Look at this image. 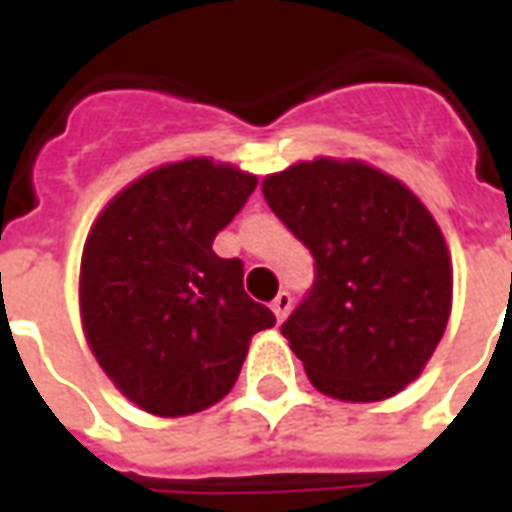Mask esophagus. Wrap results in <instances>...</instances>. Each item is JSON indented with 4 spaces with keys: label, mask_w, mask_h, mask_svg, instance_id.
<instances>
[{
    "label": "esophagus",
    "mask_w": 512,
    "mask_h": 512,
    "mask_svg": "<svg viewBox=\"0 0 512 512\" xmlns=\"http://www.w3.org/2000/svg\"><path fill=\"white\" fill-rule=\"evenodd\" d=\"M271 309H274L276 320H285L287 314H290V309H293V295L282 290V293L276 295L274 301H271Z\"/></svg>",
    "instance_id": "esophagus-1"
}]
</instances>
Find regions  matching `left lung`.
I'll return each instance as SVG.
<instances>
[{"mask_svg": "<svg viewBox=\"0 0 512 512\" xmlns=\"http://www.w3.org/2000/svg\"><path fill=\"white\" fill-rule=\"evenodd\" d=\"M263 195L314 257V282L282 325L317 391L380 401L420 374L445 333V238L401 181L363 162L274 173Z\"/></svg>", "mask_w": 512, "mask_h": 512, "instance_id": "obj_1", "label": "left lung"}]
</instances>
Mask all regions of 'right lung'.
Segmentation results:
<instances>
[{
  "label": "right lung",
  "instance_id": "add662e5",
  "mask_svg": "<svg viewBox=\"0 0 512 512\" xmlns=\"http://www.w3.org/2000/svg\"><path fill=\"white\" fill-rule=\"evenodd\" d=\"M257 179L206 157L146 173L105 206L81 260L94 358L162 418L200 412L238 380L249 339L276 323L244 290V263L211 246Z\"/></svg>",
  "mask_w": 512,
  "mask_h": 512
}]
</instances>
